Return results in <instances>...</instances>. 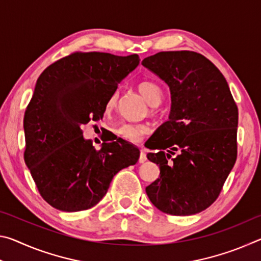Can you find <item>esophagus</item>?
Segmentation results:
<instances>
[{"mask_svg": "<svg viewBox=\"0 0 261 261\" xmlns=\"http://www.w3.org/2000/svg\"><path fill=\"white\" fill-rule=\"evenodd\" d=\"M146 160H147L146 154H145V152L141 151V152H140V155H139V163H144Z\"/></svg>", "mask_w": 261, "mask_h": 261, "instance_id": "1", "label": "esophagus"}]
</instances>
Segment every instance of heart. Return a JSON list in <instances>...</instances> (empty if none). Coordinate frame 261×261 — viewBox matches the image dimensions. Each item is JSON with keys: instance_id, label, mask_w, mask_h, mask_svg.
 I'll return each instance as SVG.
<instances>
[{"instance_id": "heart-1", "label": "heart", "mask_w": 261, "mask_h": 261, "mask_svg": "<svg viewBox=\"0 0 261 261\" xmlns=\"http://www.w3.org/2000/svg\"><path fill=\"white\" fill-rule=\"evenodd\" d=\"M138 90L140 94L144 96V99L152 106V107H158L161 105L163 100V91L162 88L154 82L144 81L138 85ZM118 93H114L109 96L106 103V109L112 110L117 105ZM149 132V126L141 123H122L121 125L116 127V134L129 143H139L141 138Z\"/></svg>"}]
</instances>
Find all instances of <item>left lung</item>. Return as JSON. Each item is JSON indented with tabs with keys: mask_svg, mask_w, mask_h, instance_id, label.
<instances>
[{
	"mask_svg": "<svg viewBox=\"0 0 261 261\" xmlns=\"http://www.w3.org/2000/svg\"><path fill=\"white\" fill-rule=\"evenodd\" d=\"M141 64L171 94L169 120L151 137V149L159 152L147 159L160 167V176L146 193L163 213L197 214L216 200L236 162V102L220 70L196 51H160Z\"/></svg>",
	"mask_w": 261,
	"mask_h": 261,
	"instance_id": "8db88e82",
	"label": "left lung"
}]
</instances>
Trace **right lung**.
Wrapping results in <instances>:
<instances>
[{"mask_svg":"<svg viewBox=\"0 0 261 261\" xmlns=\"http://www.w3.org/2000/svg\"><path fill=\"white\" fill-rule=\"evenodd\" d=\"M137 54L72 53L43 70L24 115V159L41 197L56 210L95 206L139 149L125 140L95 149L81 126L102 120L117 85L139 64Z\"/></svg>","mask_w":261,"mask_h":261,"instance_id":"add662e5","label":"right lung"}]
</instances>
